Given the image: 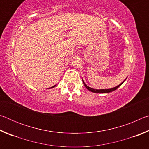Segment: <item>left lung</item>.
I'll return each mask as SVG.
<instances>
[{
  "mask_svg": "<svg viewBox=\"0 0 149 149\" xmlns=\"http://www.w3.org/2000/svg\"><path fill=\"white\" fill-rule=\"evenodd\" d=\"M83 82H84V81H83ZM123 82H124V81H123ZM123 82H122V84H120L119 85H118V86H116V87H115L114 88H112V89H93V88H91L89 86H87V85L85 84L84 82V85L85 86V87H86L88 90L90 91H91V92L96 93H108L114 91H115L116 89H117L119 87L120 85L123 84Z\"/></svg>",
  "mask_w": 149,
  "mask_h": 149,
  "instance_id": "obj_1",
  "label": "left lung"
}]
</instances>
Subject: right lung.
<instances>
[{
  "label": "right lung",
  "instance_id": "obj_1",
  "mask_svg": "<svg viewBox=\"0 0 149 149\" xmlns=\"http://www.w3.org/2000/svg\"><path fill=\"white\" fill-rule=\"evenodd\" d=\"M55 86H56V85H54V86H52V87H50V88H53V87H54Z\"/></svg>",
  "mask_w": 149,
  "mask_h": 149
}]
</instances>
